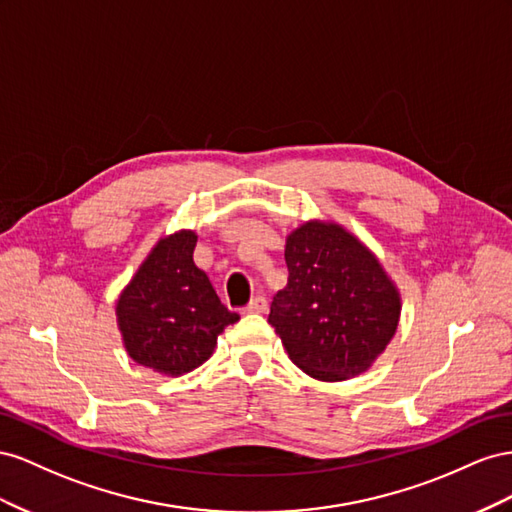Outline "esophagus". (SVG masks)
Returning a JSON list of instances; mask_svg holds the SVG:
<instances>
[{
	"mask_svg": "<svg viewBox=\"0 0 512 512\" xmlns=\"http://www.w3.org/2000/svg\"><path fill=\"white\" fill-rule=\"evenodd\" d=\"M266 311H268V300L261 298V296L253 298L251 302L246 304V309H244V313H266Z\"/></svg>",
	"mask_w": 512,
	"mask_h": 512,
	"instance_id": "1",
	"label": "esophagus"
}]
</instances>
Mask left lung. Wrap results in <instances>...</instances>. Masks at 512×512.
<instances>
[{
    "instance_id": "1",
    "label": "left lung",
    "mask_w": 512,
    "mask_h": 512,
    "mask_svg": "<svg viewBox=\"0 0 512 512\" xmlns=\"http://www.w3.org/2000/svg\"><path fill=\"white\" fill-rule=\"evenodd\" d=\"M287 287L268 321L291 362L321 382L367 371L394 337L401 298L377 257L337 223L311 221L285 244Z\"/></svg>"
}]
</instances>
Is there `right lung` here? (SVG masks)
<instances>
[{
    "mask_svg": "<svg viewBox=\"0 0 512 512\" xmlns=\"http://www.w3.org/2000/svg\"><path fill=\"white\" fill-rule=\"evenodd\" d=\"M195 244V231L158 240L115 306L128 356L171 377L206 362L218 334L240 319L195 266Z\"/></svg>",
    "mask_w": 512,
    "mask_h": 512,
    "instance_id": "add662e5",
    "label": "right lung"
}]
</instances>
